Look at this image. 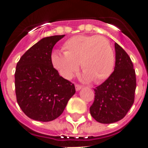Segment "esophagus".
I'll use <instances>...</instances> for the list:
<instances>
[{"mask_svg": "<svg viewBox=\"0 0 148 148\" xmlns=\"http://www.w3.org/2000/svg\"><path fill=\"white\" fill-rule=\"evenodd\" d=\"M82 88V86H81L79 85H77V84L75 85V90H76V91H79Z\"/></svg>", "mask_w": 148, "mask_h": 148, "instance_id": "obj_1", "label": "esophagus"}]
</instances>
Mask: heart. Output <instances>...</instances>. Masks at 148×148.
Returning <instances> with one entry per match:
<instances>
[{
	"label": "heart",
	"instance_id": "obj_1",
	"mask_svg": "<svg viewBox=\"0 0 148 148\" xmlns=\"http://www.w3.org/2000/svg\"><path fill=\"white\" fill-rule=\"evenodd\" d=\"M64 53L54 51L51 61L59 74L71 79L81 65L85 79L101 82L111 75L115 64L114 52L108 39L97 36H76L67 39Z\"/></svg>",
	"mask_w": 148,
	"mask_h": 148
}]
</instances>
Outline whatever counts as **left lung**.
<instances>
[{"instance_id":"1","label":"left lung","mask_w":148,"mask_h":148,"mask_svg":"<svg viewBox=\"0 0 148 148\" xmlns=\"http://www.w3.org/2000/svg\"><path fill=\"white\" fill-rule=\"evenodd\" d=\"M114 71L101 85L94 89L95 98L90 114L97 122L112 124L125 116L134 103L136 87V72L130 57L115 42Z\"/></svg>"}]
</instances>
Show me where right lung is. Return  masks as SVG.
<instances>
[{
	"mask_svg": "<svg viewBox=\"0 0 148 148\" xmlns=\"http://www.w3.org/2000/svg\"><path fill=\"white\" fill-rule=\"evenodd\" d=\"M64 36L42 38L22 55L16 64V101L25 115L35 121H54L75 93L74 84L61 77L51 61L54 46Z\"/></svg>",
	"mask_w": 148,
	"mask_h": 148,
	"instance_id": "obj_1",
	"label": "right lung"
}]
</instances>
